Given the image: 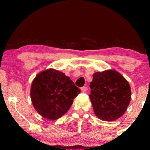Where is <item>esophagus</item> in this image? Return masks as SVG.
<instances>
[{
	"label": "esophagus",
	"mask_w": 150,
	"mask_h": 150,
	"mask_svg": "<svg viewBox=\"0 0 150 150\" xmlns=\"http://www.w3.org/2000/svg\"><path fill=\"white\" fill-rule=\"evenodd\" d=\"M87 87H85V86H84V87H81V91H82V92H86V91H87Z\"/></svg>",
	"instance_id": "1"
}]
</instances>
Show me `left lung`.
<instances>
[{
	"label": "left lung",
	"instance_id": "1",
	"mask_svg": "<svg viewBox=\"0 0 150 150\" xmlns=\"http://www.w3.org/2000/svg\"><path fill=\"white\" fill-rule=\"evenodd\" d=\"M89 87V99L99 119L113 121L124 114L131 99V89L121 74L115 70L94 73Z\"/></svg>",
	"mask_w": 150,
	"mask_h": 150
}]
</instances>
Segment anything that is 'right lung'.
Returning <instances> with one entry per match:
<instances>
[{
  "instance_id": "add662e5",
  "label": "right lung",
  "mask_w": 150,
  "mask_h": 150,
  "mask_svg": "<svg viewBox=\"0 0 150 150\" xmlns=\"http://www.w3.org/2000/svg\"><path fill=\"white\" fill-rule=\"evenodd\" d=\"M80 93V89L69 77L52 68L37 74L30 89L31 99L36 111L51 120L66 113Z\"/></svg>"
}]
</instances>
